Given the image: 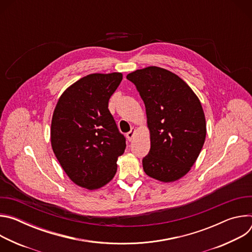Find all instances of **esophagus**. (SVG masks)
<instances>
[{
	"mask_svg": "<svg viewBox=\"0 0 252 252\" xmlns=\"http://www.w3.org/2000/svg\"><path fill=\"white\" fill-rule=\"evenodd\" d=\"M134 134H135V128L132 127V128L130 129V131H128V132L126 133V138L128 139V141H131V140L133 139Z\"/></svg>",
	"mask_w": 252,
	"mask_h": 252,
	"instance_id": "obj_1",
	"label": "esophagus"
}]
</instances>
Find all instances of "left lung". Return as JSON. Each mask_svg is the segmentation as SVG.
<instances>
[{
	"mask_svg": "<svg viewBox=\"0 0 252 252\" xmlns=\"http://www.w3.org/2000/svg\"><path fill=\"white\" fill-rule=\"evenodd\" d=\"M146 105L151 150L142 159L145 172L159 182L185 176L197 159L206 135L201 103L190 87L158 66L136 69L126 76Z\"/></svg>",
	"mask_w": 252,
	"mask_h": 252,
	"instance_id": "1",
	"label": "left lung"
}]
</instances>
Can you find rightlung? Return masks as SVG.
I'll return each mask as SVG.
<instances>
[{
    "label": "right lung",
    "mask_w": 252,
    "mask_h": 252,
    "mask_svg": "<svg viewBox=\"0 0 252 252\" xmlns=\"http://www.w3.org/2000/svg\"><path fill=\"white\" fill-rule=\"evenodd\" d=\"M122 80V73L86 76L63 93L53 114L54 154L71 182L90 190L112 181L126 150V138L107 109Z\"/></svg>",
    "instance_id": "right-lung-1"
}]
</instances>
